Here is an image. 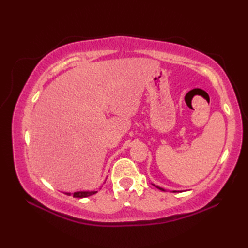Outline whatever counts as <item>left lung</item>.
<instances>
[{
	"label": "left lung",
	"mask_w": 248,
	"mask_h": 248,
	"mask_svg": "<svg viewBox=\"0 0 248 248\" xmlns=\"http://www.w3.org/2000/svg\"><path fill=\"white\" fill-rule=\"evenodd\" d=\"M154 186H155V184H154ZM157 188H159V189H161V191H163V192H166V189H164V188H162V187H160V186H156ZM177 191H172V193H176Z\"/></svg>",
	"instance_id": "obj_1"
}]
</instances>
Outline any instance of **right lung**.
Instances as JSON below:
<instances>
[{
	"instance_id": "1",
	"label": "right lung",
	"mask_w": 248,
	"mask_h": 248,
	"mask_svg": "<svg viewBox=\"0 0 248 248\" xmlns=\"http://www.w3.org/2000/svg\"><path fill=\"white\" fill-rule=\"evenodd\" d=\"M97 191H78L73 193V197H77V198H84V197H88V196H92V195L96 194ZM66 195H71V193H65Z\"/></svg>"
}]
</instances>
